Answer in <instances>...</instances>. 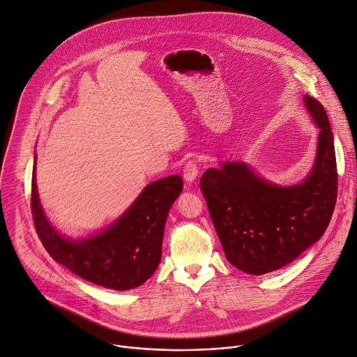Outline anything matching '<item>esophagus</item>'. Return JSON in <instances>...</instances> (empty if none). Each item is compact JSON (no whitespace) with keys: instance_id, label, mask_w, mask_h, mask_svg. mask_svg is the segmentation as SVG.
Instances as JSON below:
<instances>
[{"instance_id":"obj_1","label":"esophagus","mask_w":357,"mask_h":357,"mask_svg":"<svg viewBox=\"0 0 357 357\" xmlns=\"http://www.w3.org/2000/svg\"><path fill=\"white\" fill-rule=\"evenodd\" d=\"M197 176H199V166H197V162L195 160H188L187 165L184 166V181L187 184H192L197 178Z\"/></svg>"}]
</instances>
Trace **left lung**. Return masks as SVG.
<instances>
[{
  "instance_id": "left-lung-1",
  "label": "left lung",
  "mask_w": 357,
  "mask_h": 357,
  "mask_svg": "<svg viewBox=\"0 0 357 357\" xmlns=\"http://www.w3.org/2000/svg\"><path fill=\"white\" fill-rule=\"evenodd\" d=\"M318 126V147L305 180L280 185L259 177L245 162L208 169L200 188L229 264L264 275L291 264L326 231L337 195L333 135L325 107L305 95Z\"/></svg>"
}]
</instances>
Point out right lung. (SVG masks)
Returning <instances> with one entry per match:
<instances>
[{
    "mask_svg": "<svg viewBox=\"0 0 357 357\" xmlns=\"http://www.w3.org/2000/svg\"><path fill=\"white\" fill-rule=\"evenodd\" d=\"M32 174V215L48 254L81 278L114 291L140 287L162 261L169 211L183 191V178L169 176L147 184L133 204L109 227L88 238H68L47 218Z\"/></svg>",
    "mask_w": 357,
    "mask_h": 357,
    "instance_id": "1",
    "label": "right lung"
}]
</instances>
